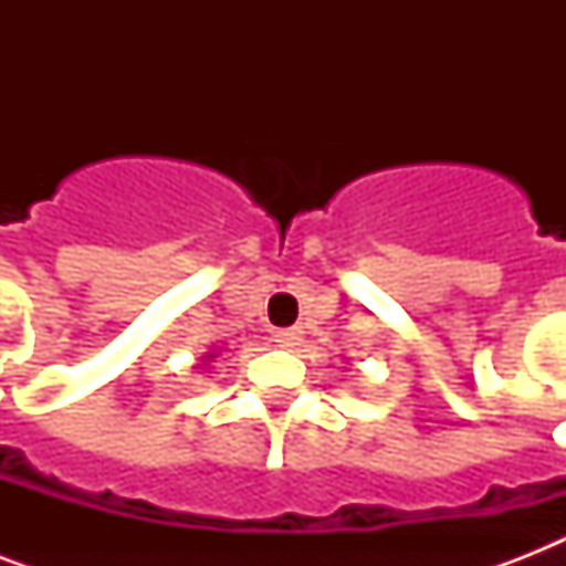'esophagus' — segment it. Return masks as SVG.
Listing matches in <instances>:
<instances>
[{"instance_id": "esophagus-1", "label": "esophagus", "mask_w": 566, "mask_h": 566, "mask_svg": "<svg viewBox=\"0 0 566 566\" xmlns=\"http://www.w3.org/2000/svg\"><path fill=\"white\" fill-rule=\"evenodd\" d=\"M302 344V328H282V332H275V346H282V349H296Z\"/></svg>"}]
</instances>
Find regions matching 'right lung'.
<instances>
[{
	"label": "right lung",
	"mask_w": 566,
	"mask_h": 566,
	"mask_svg": "<svg viewBox=\"0 0 566 566\" xmlns=\"http://www.w3.org/2000/svg\"><path fill=\"white\" fill-rule=\"evenodd\" d=\"M213 358H217V353H213V349H211V353L202 355V361H213Z\"/></svg>",
	"instance_id": "1"
}]
</instances>
